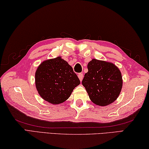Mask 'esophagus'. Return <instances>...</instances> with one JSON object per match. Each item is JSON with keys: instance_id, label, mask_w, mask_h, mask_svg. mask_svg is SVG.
I'll use <instances>...</instances> for the list:
<instances>
[{"instance_id": "34e87169", "label": "esophagus", "mask_w": 149, "mask_h": 149, "mask_svg": "<svg viewBox=\"0 0 149 149\" xmlns=\"http://www.w3.org/2000/svg\"><path fill=\"white\" fill-rule=\"evenodd\" d=\"M78 77H79V79H80V81H82V79H83L84 75H83V74H82V73H79V75H78Z\"/></svg>"}]
</instances>
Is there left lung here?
<instances>
[{"label":"left lung","mask_w":149,"mask_h":149,"mask_svg":"<svg viewBox=\"0 0 149 149\" xmlns=\"http://www.w3.org/2000/svg\"><path fill=\"white\" fill-rule=\"evenodd\" d=\"M88 71L82 84L91 101L97 106H108L116 100L122 88L120 70L113 63L93 58L88 64Z\"/></svg>","instance_id":"obj_1"}]
</instances>
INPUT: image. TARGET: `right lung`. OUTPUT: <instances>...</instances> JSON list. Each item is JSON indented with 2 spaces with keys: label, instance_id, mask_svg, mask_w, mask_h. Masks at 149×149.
Listing matches in <instances>:
<instances>
[{
  "label": "right lung",
  "instance_id": "obj_1",
  "mask_svg": "<svg viewBox=\"0 0 149 149\" xmlns=\"http://www.w3.org/2000/svg\"><path fill=\"white\" fill-rule=\"evenodd\" d=\"M35 80L40 96L55 105L67 100L80 83L71 66L61 57L41 63L36 71Z\"/></svg>",
  "mask_w": 149,
  "mask_h": 149
}]
</instances>
